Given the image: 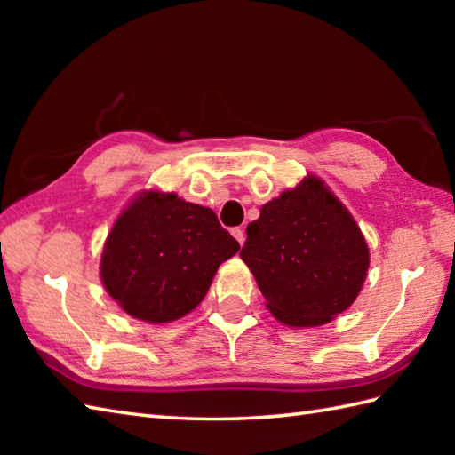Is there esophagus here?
Instances as JSON below:
<instances>
[{"label":"esophagus","instance_id":"1","mask_svg":"<svg viewBox=\"0 0 455 455\" xmlns=\"http://www.w3.org/2000/svg\"><path fill=\"white\" fill-rule=\"evenodd\" d=\"M233 236L238 240V244L243 246L244 244V240H246V235H244V230L240 228V227H236V228H233Z\"/></svg>","mask_w":455,"mask_h":455}]
</instances>
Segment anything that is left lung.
Instances as JSON below:
<instances>
[{"label": "left lung", "mask_w": 455, "mask_h": 455, "mask_svg": "<svg viewBox=\"0 0 455 455\" xmlns=\"http://www.w3.org/2000/svg\"><path fill=\"white\" fill-rule=\"evenodd\" d=\"M240 250L267 308L287 326H321L350 307L370 267L354 217L308 176L259 211Z\"/></svg>", "instance_id": "left-lung-1"}]
</instances>
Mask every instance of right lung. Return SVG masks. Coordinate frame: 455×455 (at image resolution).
I'll return each instance as SVG.
<instances>
[{"instance_id":"1","label":"right lung","mask_w":455,"mask_h":455,"mask_svg":"<svg viewBox=\"0 0 455 455\" xmlns=\"http://www.w3.org/2000/svg\"><path fill=\"white\" fill-rule=\"evenodd\" d=\"M238 248L211 209L176 193L147 191L115 220L101 279L124 313L170 323L203 301L219 266Z\"/></svg>"}]
</instances>
